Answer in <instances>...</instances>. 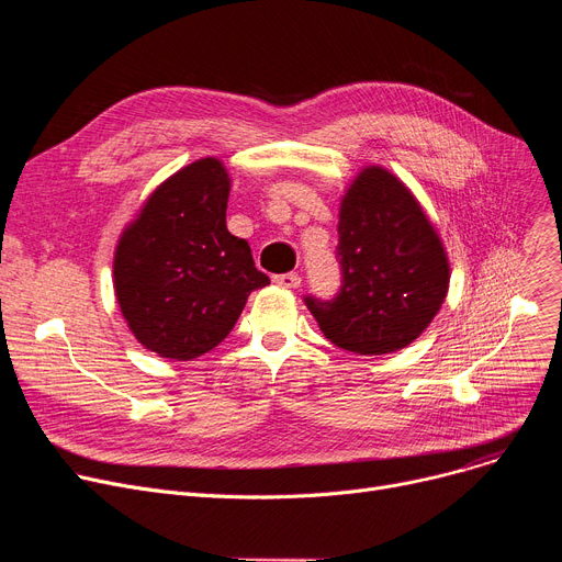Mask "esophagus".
<instances>
[{"instance_id": "34e87169", "label": "esophagus", "mask_w": 562, "mask_h": 562, "mask_svg": "<svg viewBox=\"0 0 562 562\" xmlns=\"http://www.w3.org/2000/svg\"><path fill=\"white\" fill-rule=\"evenodd\" d=\"M273 282L284 286V289H299L301 286V276L299 273H282V276H276Z\"/></svg>"}]
</instances>
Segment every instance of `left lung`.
<instances>
[{"instance_id": "left-lung-1", "label": "left lung", "mask_w": 562, "mask_h": 562, "mask_svg": "<svg viewBox=\"0 0 562 562\" xmlns=\"http://www.w3.org/2000/svg\"><path fill=\"white\" fill-rule=\"evenodd\" d=\"M335 301L305 299L321 333L358 356H387L415 341L449 293L451 266L424 206L398 177L364 166L339 204Z\"/></svg>"}]
</instances>
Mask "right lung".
<instances>
[{
	"label": "right lung",
	"instance_id": "1",
	"mask_svg": "<svg viewBox=\"0 0 562 562\" xmlns=\"http://www.w3.org/2000/svg\"><path fill=\"white\" fill-rule=\"evenodd\" d=\"M229 187L221 159H198L147 195L117 239L115 301L159 358L187 362L216 348L250 293L271 282L225 225Z\"/></svg>",
	"mask_w": 562,
	"mask_h": 562
}]
</instances>
